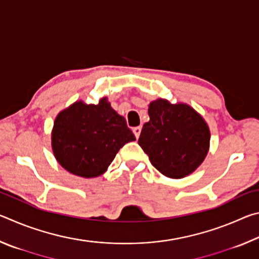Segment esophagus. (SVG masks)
I'll use <instances>...</instances> for the list:
<instances>
[{
  "label": "esophagus",
  "mask_w": 259,
  "mask_h": 259,
  "mask_svg": "<svg viewBox=\"0 0 259 259\" xmlns=\"http://www.w3.org/2000/svg\"><path fill=\"white\" fill-rule=\"evenodd\" d=\"M133 131H134V134L136 136V138H138L139 135H140V131H142V126H136V128L133 129Z\"/></svg>",
  "instance_id": "1"
}]
</instances>
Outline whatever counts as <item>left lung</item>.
Instances as JSON below:
<instances>
[{
	"label": "left lung",
	"instance_id": "obj_1",
	"mask_svg": "<svg viewBox=\"0 0 259 259\" xmlns=\"http://www.w3.org/2000/svg\"><path fill=\"white\" fill-rule=\"evenodd\" d=\"M148 115L138 144L151 163L172 179L194 172L210 146V129L202 115L190 105L171 104L163 98L150 103Z\"/></svg>",
	"mask_w": 259,
	"mask_h": 259
}]
</instances>
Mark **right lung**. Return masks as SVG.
<instances>
[{
  "label": "right lung",
  "instance_id": "obj_1",
  "mask_svg": "<svg viewBox=\"0 0 259 259\" xmlns=\"http://www.w3.org/2000/svg\"><path fill=\"white\" fill-rule=\"evenodd\" d=\"M136 140L123 116L107 97L98 104L82 100L58 113L51 133V147L58 163L75 176L99 177L124 144Z\"/></svg>",
  "mask_w": 259,
  "mask_h": 259
}]
</instances>
